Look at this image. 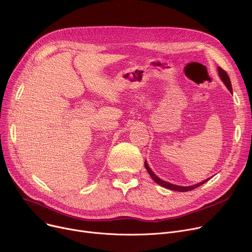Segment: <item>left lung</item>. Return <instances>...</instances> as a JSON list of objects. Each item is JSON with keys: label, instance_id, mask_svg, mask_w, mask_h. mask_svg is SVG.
Instances as JSON below:
<instances>
[{"label": "left lung", "instance_id": "left-lung-1", "mask_svg": "<svg viewBox=\"0 0 252 252\" xmlns=\"http://www.w3.org/2000/svg\"><path fill=\"white\" fill-rule=\"evenodd\" d=\"M219 74H220V79L222 80V82H223V83H224V85L226 86V88L229 90V92H230V93H232L231 83H230L229 77H228V75H227L226 71H225L224 69H222L220 66H219ZM145 166H146L147 170L149 171L150 175L152 176V178L154 179V181H155L157 184H158L159 186H161V187H163V188H165V189H171V190H175V191H182V192H185V191L192 190V189H196V188L200 187L201 185L205 184V183L208 181V179H209V178H208V179H205V181H203L202 183H199V184L194 185V186H191V187H179V186H175V185L169 184V183H167V182H164V181H162V179L158 178V176L153 172V170L150 168V166L148 165L147 161H145Z\"/></svg>", "mask_w": 252, "mask_h": 252}]
</instances>
